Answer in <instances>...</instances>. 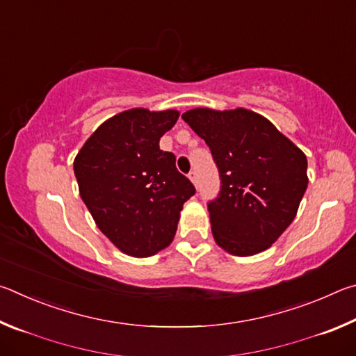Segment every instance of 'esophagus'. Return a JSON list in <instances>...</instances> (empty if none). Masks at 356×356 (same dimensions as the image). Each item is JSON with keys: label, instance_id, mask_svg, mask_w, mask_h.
Returning <instances> with one entry per match:
<instances>
[{"label": "esophagus", "instance_id": "1", "mask_svg": "<svg viewBox=\"0 0 356 356\" xmlns=\"http://www.w3.org/2000/svg\"><path fill=\"white\" fill-rule=\"evenodd\" d=\"M188 177H190V180L195 185H197V174H196V171H191L190 174H188Z\"/></svg>", "mask_w": 356, "mask_h": 356}]
</instances>
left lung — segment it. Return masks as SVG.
<instances>
[{"label":"left lung","instance_id":"1","mask_svg":"<svg viewBox=\"0 0 356 356\" xmlns=\"http://www.w3.org/2000/svg\"><path fill=\"white\" fill-rule=\"evenodd\" d=\"M182 119L206 141L220 172L207 209L215 242L236 256L270 248L293 221L306 188V155L254 111L195 108Z\"/></svg>","mask_w":356,"mask_h":356}]
</instances>
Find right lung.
Listing matches in <instances>:
<instances>
[{
	"instance_id": "right-lung-1",
	"label": "right lung",
	"mask_w": 356,
	"mask_h": 356,
	"mask_svg": "<svg viewBox=\"0 0 356 356\" xmlns=\"http://www.w3.org/2000/svg\"><path fill=\"white\" fill-rule=\"evenodd\" d=\"M177 119L176 110L119 113L75 156L83 202L100 231L129 256L147 257L166 248L184 202L196 193L177 171L174 154L159 144Z\"/></svg>"
}]
</instances>
